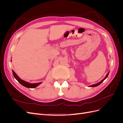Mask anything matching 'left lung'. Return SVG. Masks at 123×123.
<instances>
[{
  "instance_id": "obj_1",
  "label": "left lung",
  "mask_w": 123,
  "mask_h": 123,
  "mask_svg": "<svg viewBox=\"0 0 123 123\" xmlns=\"http://www.w3.org/2000/svg\"><path fill=\"white\" fill-rule=\"evenodd\" d=\"M109 72L107 74V75H106V76H105V77L104 78V79L103 80H102L101 81H100V82H99V83H97V84H94V85H91V86H89V87H95L98 86L99 85H100V84H101V83L103 82V81L106 79V78L108 77V74H109Z\"/></svg>"
}]
</instances>
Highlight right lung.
Returning a JSON list of instances; mask_svg holds the SVG:
<instances>
[{
	"instance_id": "1",
	"label": "right lung",
	"mask_w": 123,
	"mask_h": 123,
	"mask_svg": "<svg viewBox=\"0 0 123 123\" xmlns=\"http://www.w3.org/2000/svg\"><path fill=\"white\" fill-rule=\"evenodd\" d=\"M12 72H13V74L14 75V77H15V79L21 85L24 86H25V87L28 88H36V87H37L38 86H39L40 84H42V82L37 83H34V84L30 83L29 82H27V81H25L23 80H21L20 78L17 75L16 73L13 70H12Z\"/></svg>"
}]
</instances>
